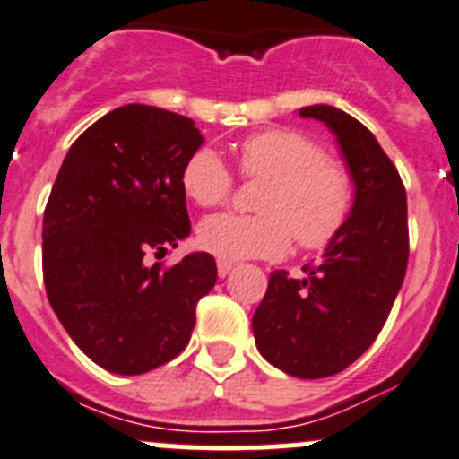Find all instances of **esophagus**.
Masks as SVG:
<instances>
[{
    "label": "esophagus",
    "mask_w": 459,
    "mask_h": 459,
    "mask_svg": "<svg viewBox=\"0 0 459 459\" xmlns=\"http://www.w3.org/2000/svg\"><path fill=\"white\" fill-rule=\"evenodd\" d=\"M233 267H235V264L229 263V260H217V273H220L221 278L229 276V273L233 272Z\"/></svg>",
    "instance_id": "esophagus-1"
}]
</instances>
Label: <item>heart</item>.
<instances>
[{
  "label": "heart",
  "mask_w": 459,
  "mask_h": 459,
  "mask_svg": "<svg viewBox=\"0 0 459 459\" xmlns=\"http://www.w3.org/2000/svg\"><path fill=\"white\" fill-rule=\"evenodd\" d=\"M239 171L263 178L254 215H212L196 230L199 244L224 260L281 258L292 238L301 249H324L353 208L351 171L297 128H264L238 144ZM181 190L199 208L230 196L233 174L212 149L199 147L181 167Z\"/></svg>",
  "instance_id": "b5f03b06"
}]
</instances>
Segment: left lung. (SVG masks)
<instances>
[{
    "label": "left lung",
    "mask_w": 459,
    "mask_h": 459,
    "mask_svg": "<svg viewBox=\"0 0 459 459\" xmlns=\"http://www.w3.org/2000/svg\"><path fill=\"white\" fill-rule=\"evenodd\" d=\"M299 115L337 135L355 201L324 260L303 267L306 276L285 269L269 276L254 335L276 369L312 380L340 374L374 344L403 285L410 238L403 181L374 133L333 106H307Z\"/></svg>",
    "instance_id": "obj_1"
}]
</instances>
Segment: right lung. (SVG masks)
I'll list each match as a JSON object with an SVG mask.
<instances>
[{"label":"right lung","instance_id":"add662e5","mask_svg":"<svg viewBox=\"0 0 459 459\" xmlns=\"http://www.w3.org/2000/svg\"><path fill=\"white\" fill-rule=\"evenodd\" d=\"M190 117L128 104L67 152L42 220L47 299L106 371L138 376L187 346L196 303L217 282L210 254L149 264L190 235L181 167L201 147Z\"/></svg>","mask_w":459,"mask_h":459}]
</instances>
